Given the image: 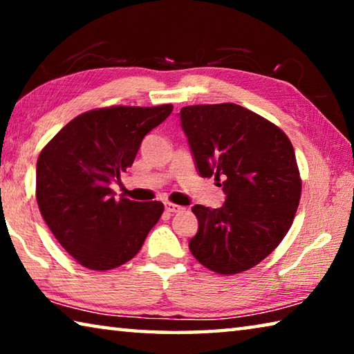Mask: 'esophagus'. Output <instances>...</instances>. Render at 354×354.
Masks as SVG:
<instances>
[{"mask_svg":"<svg viewBox=\"0 0 354 354\" xmlns=\"http://www.w3.org/2000/svg\"><path fill=\"white\" fill-rule=\"evenodd\" d=\"M183 206H178V205H175V203H165V211L167 212H171V214H175V212H179V211H183Z\"/></svg>","mask_w":354,"mask_h":354,"instance_id":"1","label":"esophagus"}]
</instances>
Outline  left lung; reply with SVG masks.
<instances>
[{
    "label": "left lung",
    "instance_id": "8db88e82",
    "mask_svg": "<svg viewBox=\"0 0 354 354\" xmlns=\"http://www.w3.org/2000/svg\"><path fill=\"white\" fill-rule=\"evenodd\" d=\"M203 178L223 179L218 209L195 205L198 231L189 248L220 274L254 267L290 230L301 179L293 147L277 124L234 103L185 106L179 112Z\"/></svg>",
    "mask_w": 354,
    "mask_h": 354
}]
</instances>
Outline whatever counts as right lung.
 I'll list each match as a JSON object with an SVG mask.
<instances>
[{"instance_id": "right-lung-1", "label": "right lung", "mask_w": 354, "mask_h": 354, "mask_svg": "<svg viewBox=\"0 0 354 354\" xmlns=\"http://www.w3.org/2000/svg\"><path fill=\"white\" fill-rule=\"evenodd\" d=\"M173 111L112 106L84 112L48 142L35 170V196L53 236L91 270H112L139 253L164 212L160 201L115 198L112 181L133 165L140 143Z\"/></svg>"}]
</instances>
